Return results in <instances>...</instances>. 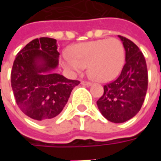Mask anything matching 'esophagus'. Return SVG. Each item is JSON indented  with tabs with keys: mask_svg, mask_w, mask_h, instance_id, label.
Listing matches in <instances>:
<instances>
[{
	"mask_svg": "<svg viewBox=\"0 0 161 161\" xmlns=\"http://www.w3.org/2000/svg\"><path fill=\"white\" fill-rule=\"evenodd\" d=\"M81 84H84V85H86V86H90L91 84V82H86V81H82L81 82Z\"/></svg>",
	"mask_w": 161,
	"mask_h": 161,
	"instance_id": "esophagus-1",
	"label": "esophagus"
}]
</instances>
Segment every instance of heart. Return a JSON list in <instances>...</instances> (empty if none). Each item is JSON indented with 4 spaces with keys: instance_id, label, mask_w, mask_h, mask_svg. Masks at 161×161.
Returning a JSON list of instances; mask_svg holds the SVG:
<instances>
[{
    "instance_id": "1",
    "label": "heart",
    "mask_w": 161,
    "mask_h": 161,
    "mask_svg": "<svg viewBox=\"0 0 161 161\" xmlns=\"http://www.w3.org/2000/svg\"><path fill=\"white\" fill-rule=\"evenodd\" d=\"M62 57L64 66L80 73L88 65L91 77L99 82H108L121 71L125 59V50L121 40L115 38L79 43Z\"/></svg>"
}]
</instances>
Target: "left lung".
Masks as SVG:
<instances>
[{
	"label": "left lung",
	"mask_w": 161,
	"mask_h": 161,
	"mask_svg": "<svg viewBox=\"0 0 161 161\" xmlns=\"http://www.w3.org/2000/svg\"><path fill=\"white\" fill-rule=\"evenodd\" d=\"M124 46V66L119 77L103 86V94L97 102L108 121L121 123L133 118L142 108L147 91V68L145 58L135 43L118 35Z\"/></svg>",
	"instance_id": "8db88e82"
}]
</instances>
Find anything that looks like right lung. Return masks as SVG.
<instances>
[{
    "mask_svg": "<svg viewBox=\"0 0 161 161\" xmlns=\"http://www.w3.org/2000/svg\"><path fill=\"white\" fill-rule=\"evenodd\" d=\"M57 49L55 39L32 40L18 53L11 71V86L18 107L40 122L59 115L71 91L80 84L53 72L58 65Z\"/></svg>",
    "mask_w": 161,
    "mask_h": 161,
    "instance_id": "obj_1",
    "label": "right lung"
}]
</instances>
